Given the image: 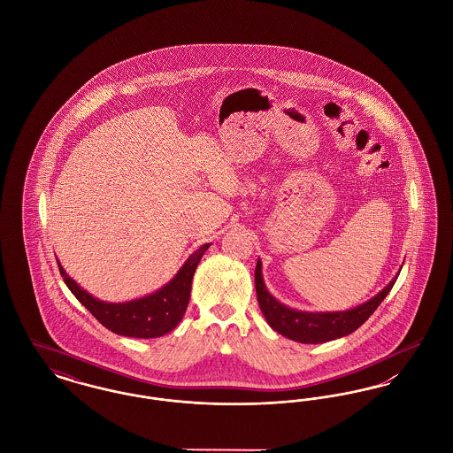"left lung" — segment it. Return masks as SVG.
<instances>
[{
	"mask_svg": "<svg viewBox=\"0 0 453 453\" xmlns=\"http://www.w3.org/2000/svg\"><path fill=\"white\" fill-rule=\"evenodd\" d=\"M255 283H257L259 309L266 323L270 324L277 333H280L281 336L292 342L316 345V343L343 338L351 334L353 331H357L375 312L380 302L388 297L390 288L395 283V279L388 281V285L370 301L364 302L353 309L338 311V312H307V311H296L283 305L266 290L263 273H261V259L257 263Z\"/></svg>",
	"mask_w": 453,
	"mask_h": 453,
	"instance_id": "obj_1",
	"label": "left lung"
}]
</instances>
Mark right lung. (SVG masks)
I'll use <instances>...</instances> for the list:
<instances>
[{"instance_id":"1","label":"right lung","mask_w":453,"mask_h":453,"mask_svg":"<svg viewBox=\"0 0 453 453\" xmlns=\"http://www.w3.org/2000/svg\"><path fill=\"white\" fill-rule=\"evenodd\" d=\"M209 246L211 242L200 246L194 251L178 270V273L165 287H161L150 296L129 302H105L95 299L65 273L59 261L58 265L67 288L107 329L120 336L148 340L159 338L170 333L183 319L190 301L196 265L200 263Z\"/></svg>"}]
</instances>
